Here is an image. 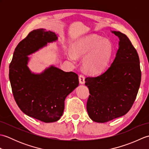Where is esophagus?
I'll list each match as a JSON object with an SVG mask.
<instances>
[{
  "label": "esophagus",
  "mask_w": 149,
  "mask_h": 149,
  "mask_svg": "<svg viewBox=\"0 0 149 149\" xmlns=\"http://www.w3.org/2000/svg\"><path fill=\"white\" fill-rule=\"evenodd\" d=\"M84 79H85V77L83 75H80L79 76V83L81 84H84V83H85Z\"/></svg>",
  "instance_id": "obj_1"
}]
</instances>
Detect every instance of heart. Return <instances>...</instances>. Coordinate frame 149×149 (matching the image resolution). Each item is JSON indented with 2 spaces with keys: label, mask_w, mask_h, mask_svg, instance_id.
<instances>
[{
  "label": "heart",
  "mask_w": 149,
  "mask_h": 149,
  "mask_svg": "<svg viewBox=\"0 0 149 149\" xmlns=\"http://www.w3.org/2000/svg\"><path fill=\"white\" fill-rule=\"evenodd\" d=\"M72 50H68L66 57L75 61L85 56L83 67L87 73L98 74L105 70L111 59L114 47L112 42L97 34H90L79 38L73 43Z\"/></svg>",
  "instance_id": "b5f03b06"
}]
</instances>
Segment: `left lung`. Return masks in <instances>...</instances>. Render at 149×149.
<instances>
[{
	"label": "left lung",
	"instance_id": "1",
	"mask_svg": "<svg viewBox=\"0 0 149 149\" xmlns=\"http://www.w3.org/2000/svg\"><path fill=\"white\" fill-rule=\"evenodd\" d=\"M118 49L111 64L102 74L85 79L90 95L86 104L90 118L98 123L123 116L133 104L141 83L140 59L131 41L119 31Z\"/></svg>",
	"mask_w": 149,
	"mask_h": 149
}]
</instances>
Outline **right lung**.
Instances as JSON below:
<instances>
[{
    "label": "right lung",
    "mask_w": 149,
    "mask_h": 149,
    "mask_svg": "<svg viewBox=\"0 0 149 149\" xmlns=\"http://www.w3.org/2000/svg\"><path fill=\"white\" fill-rule=\"evenodd\" d=\"M58 39L52 31L33 30L18 44L9 65V81L19 108L27 116L45 123L60 119L66 97L79 86L78 75L74 72L51 65L35 74L28 67V56Z\"/></svg>",
    "instance_id": "1"
}]
</instances>
